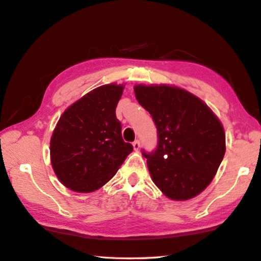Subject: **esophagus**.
<instances>
[{
	"mask_svg": "<svg viewBox=\"0 0 261 261\" xmlns=\"http://www.w3.org/2000/svg\"><path fill=\"white\" fill-rule=\"evenodd\" d=\"M140 147H141L140 141H139V140H135L134 142H133V148H134V150H139Z\"/></svg>",
	"mask_w": 261,
	"mask_h": 261,
	"instance_id": "esophagus-1",
	"label": "esophagus"
}]
</instances>
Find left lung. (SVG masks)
I'll return each mask as SVG.
<instances>
[{"label": "left lung", "instance_id": "1", "mask_svg": "<svg viewBox=\"0 0 261 261\" xmlns=\"http://www.w3.org/2000/svg\"><path fill=\"white\" fill-rule=\"evenodd\" d=\"M151 114L158 143L145 152L153 184L173 200L195 197L211 184L226 152L221 122L197 96L167 85L134 87Z\"/></svg>", "mask_w": 261, "mask_h": 261}]
</instances>
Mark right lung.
I'll return each mask as SVG.
<instances>
[{
    "label": "right lung",
    "instance_id": "obj_1",
    "mask_svg": "<svg viewBox=\"0 0 261 261\" xmlns=\"http://www.w3.org/2000/svg\"><path fill=\"white\" fill-rule=\"evenodd\" d=\"M123 85L89 91L59 118L50 140V161L58 180L73 191L91 193L116 174L133 145L122 140L116 117Z\"/></svg>",
    "mask_w": 261,
    "mask_h": 261
}]
</instances>
